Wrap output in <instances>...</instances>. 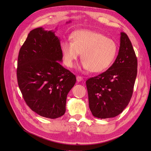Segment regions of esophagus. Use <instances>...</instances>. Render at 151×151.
<instances>
[{"label": "esophagus", "mask_w": 151, "mask_h": 151, "mask_svg": "<svg viewBox=\"0 0 151 151\" xmlns=\"http://www.w3.org/2000/svg\"><path fill=\"white\" fill-rule=\"evenodd\" d=\"M83 77L82 76H77L76 77V80L78 82H80L81 81H83Z\"/></svg>", "instance_id": "34e87169"}]
</instances>
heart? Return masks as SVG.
Instances as JSON below:
<instances>
[{
  "mask_svg": "<svg viewBox=\"0 0 151 151\" xmlns=\"http://www.w3.org/2000/svg\"><path fill=\"white\" fill-rule=\"evenodd\" d=\"M70 40L61 44L63 63L68 67H73L81 52L83 68L93 73L102 72L112 65L116 57V43L99 32L79 30L71 35Z\"/></svg>",
  "mask_w": 151,
  "mask_h": 151,
  "instance_id": "obj_1",
  "label": "heart"
}]
</instances>
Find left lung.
I'll use <instances>...</instances> for the list:
<instances>
[{"label":"left lung","mask_w":151,"mask_h":151,"mask_svg":"<svg viewBox=\"0 0 151 151\" xmlns=\"http://www.w3.org/2000/svg\"><path fill=\"white\" fill-rule=\"evenodd\" d=\"M120 42L113 64L105 72L86 81L89 108L96 117L117 116L128 105L132 96L137 58L129 38L123 32Z\"/></svg>","instance_id":"1"}]
</instances>
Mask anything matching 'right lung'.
I'll return each mask as SVG.
<instances>
[{
  "instance_id": "right-lung-1",
  "label": "right lung",
  "mask_w": 151,
  "mask_h": 151,
  "mask_svg": "<svg viewBox=\"0 0 151 151\" xmlns=\"http://www.w3.org/2000/svg\"><path fill=\"white\" fill-rule=\"evenodd\" d=\"M62 61L59 38L42 27L30 32L19 52L17 73L23 99L33 111L46 118L65 114L67 94L76 83L75 75L60 65Z\"/></svg>"
}]
</instances>
